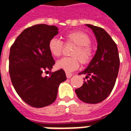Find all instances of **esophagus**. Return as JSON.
<instances>
[{
  "label": "esophagus",
  "mask_w": 131,
  "mask_h": 131,
  "mask_svg": "<svg viewBox=\"0 0 131 131\" xmlns=\"http://www.w3.org/2000/svg\"><path fill=\"white\" fill-rule=\"evenodd\" d=\"M66 76H67V78H71L72 74L70 73H68V72H66Z\"/></svg>",
  "instance_id": "obj_1"
}]
</instances>
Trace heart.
Returning a JSON list of instances; mask_svg holds the SVG:
<instances>
[{"instance_id": "obj_1", "label": "heart", "mask_w": 131, "mask_h": 131, "mask_svg": "<svg viewBox=\"0 0 131 131\" xmlns=\"http://www.w3.org/2000/svg\"><path fill=\"white\" fill-rule=\"evenodd\" d=\"M63 39L64 43H73L75 47L71 52V56L63 58L57 62L56 67L58 69L71 72L77 69L80 65L88 64L93 58V50L90 37L82 31H72L65 34ZM48 51L54 57H60L63 50V43L56 38L50 39L48 44Z\"/></svg>"}]
</instances>
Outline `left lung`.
<instances>
[{"instance_id":"obj_1","label":"left lung","mask_w":131,"mask_h":131,"mask_svg":"<svg viewBox=\"0 0 131 131\" xmlns=\"http://www.w3.org/2000/svg\"><path fill=\"white\" fill-rule=\"evenodd\" d=\"M97 40V50L85 70V81L75 90L79 99L87 103L95 104L103 101L110 95L114 88L119 69V57L117 44L103 29L90 24ZM85 80V78H84Z\"/></svg>"}]
</instances>
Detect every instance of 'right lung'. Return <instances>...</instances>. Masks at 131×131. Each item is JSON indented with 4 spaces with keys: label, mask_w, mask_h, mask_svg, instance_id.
<instances>
[{
    "label": "right lung",
    "mask_w": 131,
    "mask_h": 131,
    "mask_svg": "<svg viewBox=\"0 0 131 131\" xmlns=\"http://www.w3.org/2000/svg\"><path fill=\"white\" fill-rule=\"evenodd\" d=\"M54 26L37 24L25 29L11 46L9 72L18 95L35 107L52 104L57 98L59 85L66 80L64 71L60 69L43 76L55 64L48 51L50 39L58 35Z\"/></svg>",
    "instance_id": "1"
}]
</instances>
